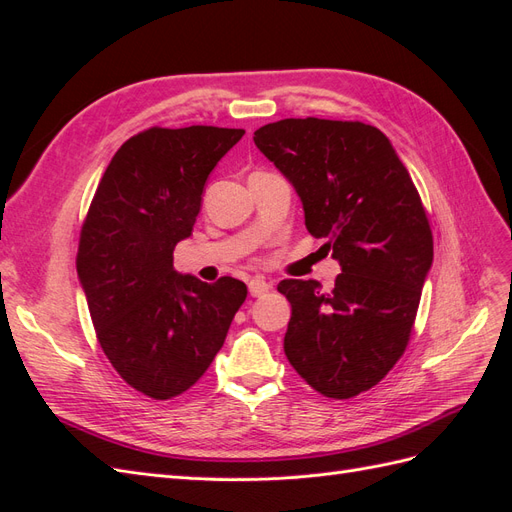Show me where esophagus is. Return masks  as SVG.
Here are the masks:
<instances>
[{"label": "esophagus", "mask_w": 512, "mask_h": 512, "mask_svg": "<svg viewBox=\"0 0 512 512\" xmlns=\"http://www.w3.org/2000/svg\"><path fill=\"white\" fill-rule=\"evenodd\" d=\"M247 288H250V294L252 297H262V294H267L271 290V284L265 280V277H252L250 284H247Z\"/></svg>", "instance_id": "obj_1"}]
</instances>
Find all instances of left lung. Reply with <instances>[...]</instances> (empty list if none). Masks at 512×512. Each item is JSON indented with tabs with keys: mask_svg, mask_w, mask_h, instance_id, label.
Masks as SVG:
<instances>
[{
	"mask_svg": "<svg viewBox=\"0 0 512 512\" xmlns=\"http://www.w3.org/2000/svg\"><path fill=\"white\" fill-rule=\"evenodd\" d=\"M256 147L294 185L305 226L342 267L335 288L277 286L292 316L284 352L297 374L333 399L376 386L404 354L433 262V237L410 173L378 128L361 121L282 119Z\"/></svg>",
	"mask_w": 512,
	"mask_h": 512,
	"instance_id": "1",
	"label": "left lung"
}]
</instances>
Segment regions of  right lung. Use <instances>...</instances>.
Listing matches in <instances>:
<instances>
[{"instance_id": "right-lung-1", "label": "right lung", "mask_w": 512, "mask_h": 512, "mask_svg": "<svg viewBox=\"0 0 512 512\" xmlns=\"http://www.w3.org/2000/svg\"><path fill=\"white\" fill-rule=\"evenodd\" d=\"M243 134L149 128L117 149L89 205L76 273L106 359L147 397L170 399L196 384L247 297L235 277L207 284L173 267L209 173Z\"/></svg>"}]
</instances>
